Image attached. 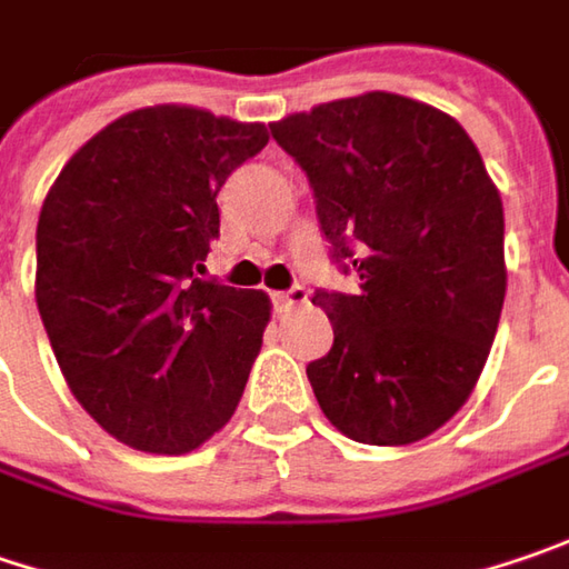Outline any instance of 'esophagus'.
<instances>
[{"label": "esophagus", "instance_id": "esophagus-1", "mask_svg": "<svg viewBox=\"0 0 569 569\" xmlns=\"http://www.w3.org/2000/svg\"><path fill=\"white\" fill-rule=\"evenodd\" d=\"M274 303H278V307L307 303V288H303V284H295V288H288V291H278V295H274Z\"/></svg>", "mask_w": 569, "mask_h": 569}]
</instances>
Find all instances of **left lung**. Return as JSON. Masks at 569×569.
Wrapping results in <instances>:
<instances>
[{
  "mask_svg": "<svg viewBox=\"0 0 569 569\" xmlns=\"http://www.w3.org/2000/svg\"><path fill=\"white\" fill-rule=\"evenodd\" d=\"M307 176L329 262L356 291L317 288L332 349L307 365L349 439L410 445L465 407L506 298L502 201L465 128L393 92L269 124Z\"/></svg>",
  "mask_w": 569,
  "mask_h": 569,
  "instance_id": "obj_1",
  "label": "left lung"
}]
</instances>
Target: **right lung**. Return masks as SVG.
<instances>
[{"label":"right lung","instance_id":"obj_1","mask_svg":"<svg viewBox=\"0 0 569 569\" xmlns=\"http://www.w3.org/2000/svg\"><path fill=\"white\" fill-rule=\"evenodd\" d=\"M266 124L140 108L63 166L38 220V310L76 400L140 451L186 455L233 416L269 298L198 278L217 191Z\"/></svg>","mask_w":569,"mask_h":569}]
</instances>
